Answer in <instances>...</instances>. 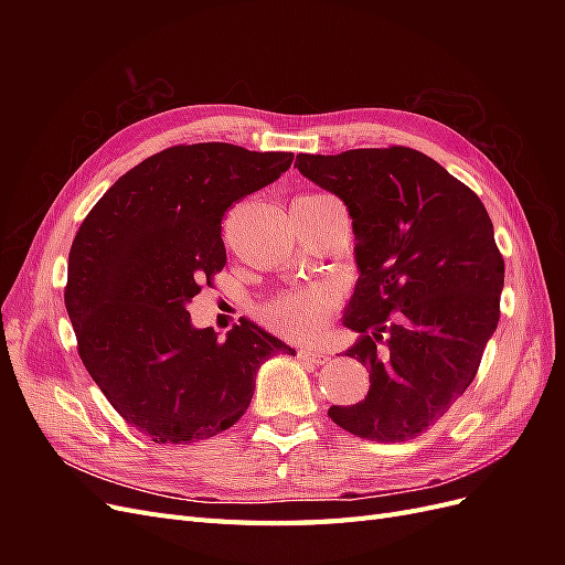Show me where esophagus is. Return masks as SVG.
I'll return each instance as SVG.
<instances>
[{
    "label": "esophagus",
    "instance_id": "esophagus-1",
    "mask_svg": "<svg viewBox=\"0 0 565 565\" xmlns=\"http://www.w3.org/2000/svg\"><path fill=\"white\" fill-rule=\"evenodd\" d=\"M299 358L306 363H324V361H328V353H322L318 349H301Z\"/></svg>",
    "mask_w": 565,
    "mask_h": 565
}]
</instances>
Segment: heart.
I'll return each instance as SVG.
<instances>
[{
    "mask_svg": "<svg viewBox=\"0 0 565 565\" xmlns=\"http://www.w3.org/2000/svg\"><path fill=\"white\" fill-rule=\"evenodd\" d=\"M330 195H306L299 200H324ZM334 306V292L330 287L301 289V292H287L278 297L266 309L268 322L280 334L289 339H311L316 337L328 313Z\"/></svg>",
    "mask_w": 565,
    "mask_h": 565,
    "instance_id": "heart-1",
    "label": "heart"
}]
</instances>
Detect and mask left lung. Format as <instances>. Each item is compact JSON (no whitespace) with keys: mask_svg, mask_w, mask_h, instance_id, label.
<instances>
[{"mask_svg":"<svg viewBox=\"0 0 565 565\" xmlns=\"http://www.w3.org/2000/svg\"><path fill=\"white\" fill-rule=\"evenodd\" d=\"M295 167L347 204L358 282L347 355L370 370L367 396L332 405L341 429L403 443L434 426L469 388L500 322L504 259L478 195L424 152H299Z\"/></svg>","mask_w":565,"mask_h":565,"instance_id":"1","label":"left lung"}]
</instances>
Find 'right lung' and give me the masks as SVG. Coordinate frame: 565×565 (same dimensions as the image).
Here are the masks:
<instances>
[{
    "label": "right lung",
    "mask_w": 565,
    "mask_h": 565,
    "mask_svg": "<svg viewBox=\"0 0 565 565\" xmlns=\"http://www.w3.org/2000/svg\"><path fill=\"white\" fill-rule=\"evenodd\" d=\"M292 152L174 146L119 177L82 221L65 309L92 380L156 443L212 438L245 415L256 372L285 341L252 320L218 339L185 306L226 266L221 218L280 179Z\"/></svg>",
    "instance_id": "obj_1"
}]
</instances>
